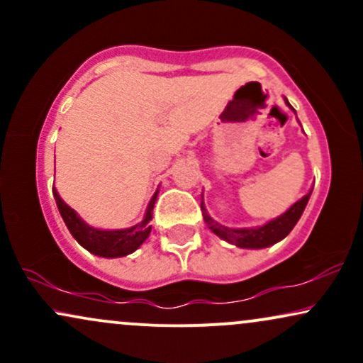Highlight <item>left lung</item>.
Returning a JSON list of instances; mask_svg holds the SVG:
<instances>
[{
	"label": "left lung",
	"instance_id": "8db88e82",
	"mask_svg": "<svg viewBox=\"0 0 363 363\" xmlns=\"http://www.w3.org/2000/svg\"><path fill=\"white\" fill-rule=\"evenodd\" d=\"M286 104H289V101H286ZM290 109H294V107L290 106ZM311 193L312 191H309L303 198L298 199L295 205H291L285 213L277 216V218L269 220V222L262 225V227H256V228L223 227V225L215 222V220L208 215L205 205L201 203L203 218H205V222L208 227H210V230L215 232L218 237H222V239L227 240V242L235 244L237 247H244V249H262V247H268V245L280 242L281 239H285V237L290 234L291 228L295 227V223L298 222V218L302 216L303 210H306L307 201H309L311 198Z\"/></svg>",
	"mask_w": 363,
	"mask_h": 363
}]
</instances>
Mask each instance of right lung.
I'll return each mask as SVG.
<instances>
[{"label": "right lung", "mask_w": 363, "mask_h": 363, "mask_svg": "<svg viewBox=\"0 0 363 363\" xmlns=\"http://www.w3.org/2000/svg\"><path fill=\"white\" fill-rule=\"evenodd\" d=\"M52 194L54 199H56L57 210H60L68 230L72 232V235L77 239L78 244L83 245L86 251L95 254V256L121 257L131 254L147 240L150 230H152L150 220H152L153 206H155L157 201V193L150 199L145 218L140 223H136L135 227L121 228V230H99V228L90 227L77 215V211L72 210L62 201L56 189H52Z\"/></svg>", "instance_id": "right-lung-1"}]
</instances>
